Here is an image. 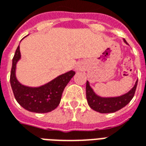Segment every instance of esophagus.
<instances>
[{"instance_id": "1", "label": "esophagus", "mask_w": 146, "mask_h": 146, "mask_svg": "<svg viewBox=\"0 0 146 146\" xmlns=\"http://www.w3.org/2000/svg\"><path fill=\"white\" fill-rule=\"evenodd\" d=\"M76 70H81V67L80 66H78L76 67Z\"/></svg>"}]
</instances>
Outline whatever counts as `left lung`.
<instances>
[{"instance_id":"left-lung-1","label":"left lung","mask_w":146,"mask_h":146,"mask_svg":"<svg viewBox=\"0 0 146 146\" xmlns=\"http://www.w3.org/2000/svg\"><path fill=\"white\" fill-rule=\"evenodd\" d=\"M126 44H127L125 40H123ZM138 84V80L135 83L133 88L126 93L125 95L114 98H102L95 94L92 88L90 87L88 81L86 84V97L89 106L92 110L101 113H114L118 111L131 102L135 95L136 88Z\"/></svg>"}]
</instances>
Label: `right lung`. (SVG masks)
I'll use <instances>...</instances> for the list:
<instances>
[{"mask_svg": "<svg viewBox=\"0 0 146 146\" xmlns=\"http://www.w3.org/2000/svg\"><path fill=\"white\" fill-rule=\"evenodd\" d=\"M20 57L19 45L12 59L10 76L11 88L18 103L24 109L33 113H44L54 110L60 103L66 86L76 73L71 70L39 88L27 87L21 84L15 77L16 63Z\"/></svg>", "mask_w": 146, "mask_h": 146, "instance_id": "obj_1", "label": "right lung"}]
</instances>
